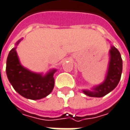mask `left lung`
I'll return each instance as SVG.
<instances>
[{"label": "left lung", "mask_w": 130, "mask_h": 130, "mask_svg": "<svg viewBox=\"0 0 130 130\" xmlns=\"http://www.w3.org/2000/svg\"><path fill=\"white\" fill-rule=\"evenodd\" d=\"M122 73V59L118 50L111 46L108 70L103 82L92 88L91 90H84L83 93L90 97H102L116 88Z\"/></svg>", "instance_id": "8db88e82"}]
</instances>
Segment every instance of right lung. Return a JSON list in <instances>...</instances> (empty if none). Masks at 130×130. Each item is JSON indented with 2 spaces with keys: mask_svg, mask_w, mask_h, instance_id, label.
I'll list each match as a JSON object with an SVG mask.
<instances>
[{
  "mask_svg": "<svg viewBox=\"0 0 130 130\" xmlns=\"http://www.w3.org/2000/svg\"><path fill=\"white\" fill-rule=\"evenodd\" d=\"M6 71L12 87L20 95L26 99H41L49 95L54 87V74L56 70L51 71L45 76L28 71L20 64L16 47L12 48L8 55Z\"/></svg>",
  "mask_w": 130,
  "mask_h": 130,
  "instance_id": "right-lung-1",
  "label": "right lung"
}]
</instances>
